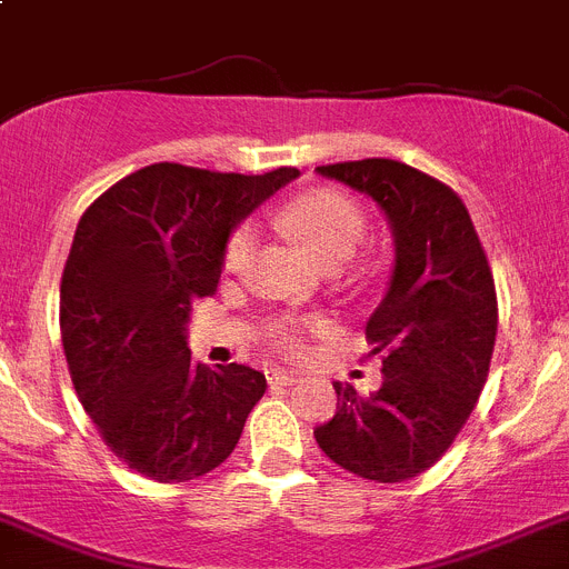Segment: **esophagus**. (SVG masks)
Listing matches in <instances>:
<instances>
[{"label":"esophagus","mask_w":569,"mask_h":569,"mask_svg":"<svg viewBox=\"0 0 569 569\" xmlns=\"http://www.w3.org/2000/svg\"><path fill=\"white\" fill-rule=\"evenodd\" d=\"M269 386H295L300 377L295 371H283V368H269Z\"/></svg>","instance_id":"34e87169"}]
</instances>
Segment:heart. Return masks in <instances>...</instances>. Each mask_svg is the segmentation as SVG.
Returning a JSON list of instances; mask_svg holds the SVG:
<instances>
[{
  "label": "heart",
  "instance_id": "b5f03b06",
  "mask_svg": "<svg viewBox=\"0 0 569 569\" xmlns=\"http://www.w3.org/2000/svg\"><path fill=\"white\" fill-rule=\"evenodd\" d=\"M283 223L291 234L303 240L306 247L317 254L326 266H340L348 254L355 252L357 243L366 234V214L355 201L337 189H309L297 196L283 209ZM252 223H238L229 232L221 252V269L227 274H240L249 266L254 252ZM326 331V322L309 317V320H278L269 326V340L280 355H303L306 335Z\"/></svg>",
  "mask_w": 569,
  "mask_h": 569
}]
</instances>
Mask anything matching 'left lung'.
Instances as JSON below:
<instances>
[{
    "mask_svg": "<svg viewBox=\"0 0 569 569\" xmlns=\"http://www.w3.org/2000/svg\"><path fill=\"white\" fill-rule=\"evenodd\" d=\"M366 192L388 214L397 266L366 326L368 357H382L380 391L335 382L337 413L317 445L348 473L393 485L433 468L468 422L493 357V272L462 198L391 158L317 167Z\"/></svg>",
    "mask_w": 569,
    "mask_h": 569,
    "instance_id": "left-lung-1",
    "label": "left lung"
}]
</instances>
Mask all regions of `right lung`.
I'll return each mask as SVG.
<instances>
[{"label":"right lung","instance_id":"right-lung-1","mask_svg":"<svg viewBox=\"0 0 569 569\" xmlns=\"http://www.w3.org/2000/svg\"><path fill=\"white\" fill-rule=\"evenodd\" d=\"M291 178L150 163L81 214L59 295L70 380L107 448L152 482L227 462L263 397L254 368L192 360L187 320L218 289L234 223Z\"/></svg>","mask_w":569,"mask_h":569}]
</instances>
